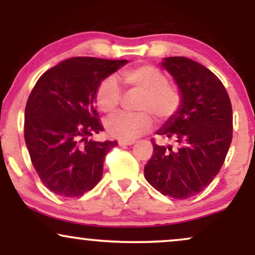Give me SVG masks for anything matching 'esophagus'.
<instances>
[{"label":"esophagus","mask_w":255,"mask_h":255,"mask_svg":"<svg viewBox=\"0 0 255 255\" xmlns=\"http://www.w3.org/2000/svg\"><path fill=\"white\" fill-rule=\"evenodd\" d=\"M134 140H127V139H122V140H119V145L120 146H130L134 144Z\"/></svg>","instance_id":"34e87169"}]
</instances>
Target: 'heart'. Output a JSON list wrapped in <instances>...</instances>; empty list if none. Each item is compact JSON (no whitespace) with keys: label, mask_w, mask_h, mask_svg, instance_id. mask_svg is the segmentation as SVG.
<instances>
[{"label":"heart","mask_w":255,"mask_h":255,"mask_svg":"<svg viewBox=\"0 0 255 255\" xmlns=\"http://www.w3.org/2000/svg\"><path fill=\"white\" fill-rule=\"evenodd\" d=\"M120 78L131 90L141 92L137 101V109L142 113H121L105 122L108 133L114 137L135 139L151 129L152 115L158 120H166L176 113L181 105V95L176 87L168 84L162 72L151 66H140L125 69ZM122 91L114 78L102 81L96 93L98 108L107 114H113L119 108Z\"/></svg>","instance_id":"1"}]
</instances>
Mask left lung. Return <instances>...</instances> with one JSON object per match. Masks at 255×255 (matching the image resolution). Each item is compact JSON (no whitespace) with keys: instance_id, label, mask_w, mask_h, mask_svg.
<instances>
[{"instance_id":"left-lung-1","label":"left lung","mask_w":255,"mask_h":255,"mask_svg":"<svg viewBox=\"0 0 255 255\" xmlns=\"http://www.w3.org/2000/svg\"><path fill=\"white\" fill-rule=\"evenodd\" d=\"M160 66L176 83L181 105L156 131L176 146L157 145L145 165L147 182L174 199L197 195L221 170L233 139V109L222 81L203 64L182 56Z\"/></svg>"}]
</instances>
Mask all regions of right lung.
Segmentation results:
<instances>
[{"mask_svg": "<svg viewBox=\"0 0 255 255\" xmlns=\"http://www.w3.org/2000/svg\"><path fill=\"white\" fill-rule=\"evenodd\" d=\"M128 60L72 57L38 79L25 108V141L42 182L60 197L91 191L118 141L89 139L103 130L96 93Z\"/></svg>", "mask_w": 255, "mask_h": 255, "instance_id": "add662e5", "label": "right lung"}]
</instances>
